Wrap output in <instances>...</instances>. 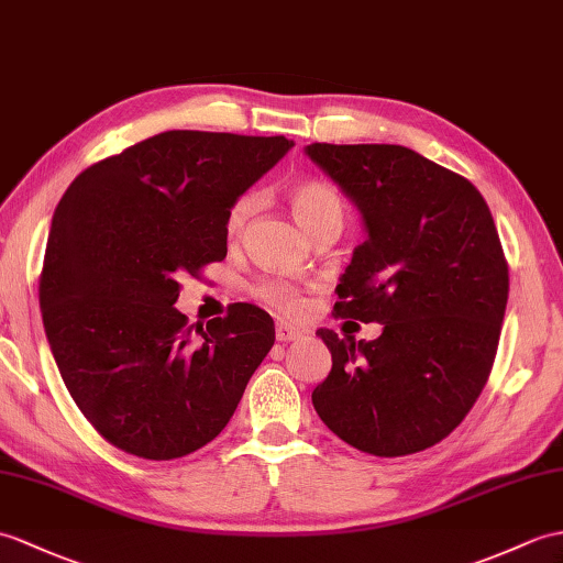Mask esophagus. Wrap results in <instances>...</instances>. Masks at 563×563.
I'll return each mask as SVG.
<instances>
[{
	"label": "esophagus",
	"mask_w": 563,
	"mask_h": 563,
	"mask_svg": "<svg viewBox=\"0 0 563 563\" xmlns=\"http://www.w3.org/2000/svg\"><path fill=\"white\" fill-rule=\"evenodd\" d=\"M305 331H299L297 325L292 323H285V321H278L276 323V338L280 343H290V341H297V338H302Z\"/></svg>",
	"instance_id": "34e87169"
}]
</instances>
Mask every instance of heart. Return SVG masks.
I'll return each instance as SVG.
<instances>
[{"label":"heart","instance_id":"obj_1","mask_svg":"<svg viewBox=\"0 0 563 563\" xmlns=\"http://www.w3.org/2000/svg\"><path fill=\"white\" fill-rule=\"evenodd\" d=\"M287 199H290L297 222L311 234V238L325 225H343V203L338 199V194L329 185H323V181H317V179L297 181V185L290 189V194H287ZM256 206H258L256 194H244L234 201L225 220L228 240L242 238L246 230V222H250V218L254 216ZM256 292L261 299H266L268 305L278 307L285 313H295L299 311V307H302V297H299L295 287H290L283 280H264L256 287Z\"/></svg>","mask_w":563,"mask_h":563}]
</instances>
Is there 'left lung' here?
Listing matches in <instances>:
<instances>
[{"label": "left lung", "mask_w": 563, "mask_h": 563, "mask_svg": "<svg viewBox=\"0 0 563 563\" xmlns=\"http://www.w3.org/2000/svg\"><path fill=\"white\" fill-rule=\"evenodd\" d=\"M309 158L362 213L364 240L333 311L382 323L355 343L321 329L333 367L311 402L335 437L398 459L434 446L485 388L508 302V264L473 181L390 143H311Z\"/></svg>", "instance_id": "8db88e82"}]
</instances>
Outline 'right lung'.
<instances>
[{
    "label": "right lung",
    "mask_w": 563,
    "mask_h": 563,
    "mask_svg": "<svg viewBox=\"0 0 563 563\" xmlns=\"http://www.w3.org/2000/svg\"><path fill=\"white\" fill-rule=\"evenodd\" d=\"M295 146L285 136L175 129L78 175L52 216L41 311L64 386L98 434L173 461L213 441L276 341L232 305L189 325L181 278L228 254L234 201Z\"/></svg>",
    "instance_id": "obj_1"
}]
</instances>
